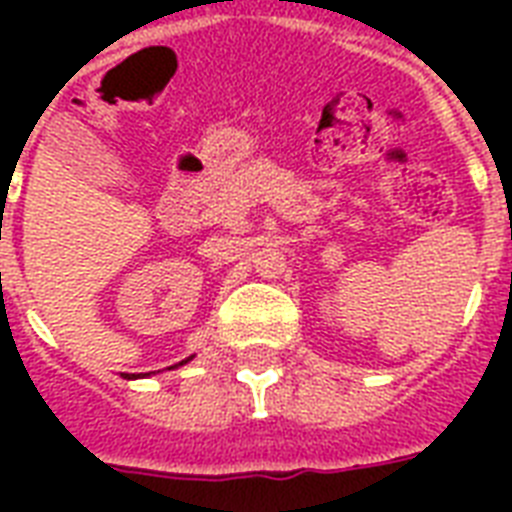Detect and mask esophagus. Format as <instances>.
I'll list each match as a JSON object with an SVG mask.
<instances>
[{
	"mask_svg": "<svg viewBox=\"0 0 512 512\" xmlns=\"http://www.w3.org/2000/svg\"><path fill=\"white\" fill-rule=\"evenodd\" d=\"M92 68H95V66H92Z\"/></svg>",
	"mask_w": 512,
	"mask_h": 512,
	"instance_id": "1",
	"label": "esophagus"
}]
</instances>
